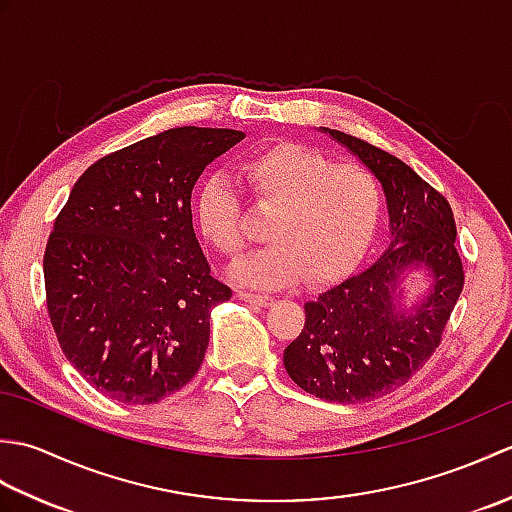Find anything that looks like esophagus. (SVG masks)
Here are the masks:
<instances>
[{
    "label": "esophagus",
    "mask_w": 512,
    "mask_h": 512,
    "mask_svg": "<svg viewBox=\"0 0 512 512\" xmlns=\"http://www.w3.org/2000/svg\"><path fill=\"white\" fill-rule=\"evenodd\" d=\"M237 297L246 301V303H253V306H262V308H266V306H270V303H273V297L255 295V292H246V290H237Z\"/></svg>",
    "instance_id": "obj_1"
}]
</instances>
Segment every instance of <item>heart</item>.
<instances>
[{
  "label": "heart",
  "mask_w": 512,
  "mask_h": 512,
  "mask_svg": "<svg viewBox=\"0 0 512 512\" xmlns=\"http://www.w3.org/2000/svg\"><path fill=\"white\" fill-rule=\"evenodd\" d=\"M239 176L259 206L275 211L266 228L270 244L231 266L239 284L275 290L310 277L312 286H328L363 262L383 215L372 171L356 162L336 165L317 147L281 140L239 162ZM193 217L222 255L246 246L242 200L224 178L200 184Z\"/></svg>",
  "instance_id": "obj_1"
}]
</instances>
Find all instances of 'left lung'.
Instances as JSON below:
<instances>
[{"label":"left lung","instance_id":"obj_1","mask_svg":"<svg viewBox=\"0 0 512 512\" xmlns=\"http://www.w3.org/2000/svg\"><path fill=\"white\" fill-rule=\"evenodd\" d=\"M374 173L387 200L389 244L376 262L308 301L303 330L284 350L295 383L321 400L385 396L429 361L458 303L464 270L449 202L396 156L361 138L321 127ZM413 272L428 290L405 304Z\"/></svg>","mask_w":512,"mask_h":512}]
</instances>
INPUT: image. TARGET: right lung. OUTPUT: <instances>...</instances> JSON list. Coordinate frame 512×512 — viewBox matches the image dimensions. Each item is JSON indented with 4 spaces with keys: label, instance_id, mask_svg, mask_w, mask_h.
<instances>
[{
    "label": "right lung",
    "instance_id": "1",
    "mask_svg": "<svg viewBox=\"0 0 512 512\" xmlns=\"http://www.w3.org/2000/svg\"><path fill=\"white\" fill-rule=\"evenodd\" d=\"M244 132L178 127L96 160L76 180L43 255L50 323L65 358L107 398L151 405L198 372L211 310L231 288L211 277L191 191Z\"/></svg>",
    "mask_w": 512,
    "mask_h": 512
}]
</instances>
